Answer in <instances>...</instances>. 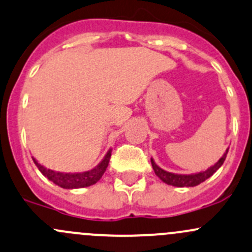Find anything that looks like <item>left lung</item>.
Segmentation results:
<instances>
[{
	"label": "left lung",
	"instance_id": "obj_1",
	"mask_svg": "<svg viewBox=\"0 0 252 252\" xmlns=\"http://www.w3.org/2000/svg\"><path fill=\"white\" fill-rule=\"evenodd\" d=\"M227 153H228V148H227L226 152L223 153V156L220 158L219 161L214 164L213 166H210V168L206 169V170L204 171H199V173L189 175L174 174L163 170V169L159 168V166L155 163L153 158H151V163H152V168L153 170H155V174L159 177L161 181L165 182L166 185H171V186L175 187H194L198 186L199 184H202V182L205 181L206 179H209V177L213 176V175L216 173L217 169L223 164L224 159H226Z\"/></svg>",
	"mask_w": 252,
	"mask_h": 252
}]
</instances>
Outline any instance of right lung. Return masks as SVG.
Here are the masks:
<instances>
[{
  "label": "right lung",
  "mask_w": 252,
  "mask_h": 252,
  "mask_svg": "<svg viewBox=\"0 0 252 252\" xmlns=\"http://www.w3.org/2000/svg\"><path fill=\"white\" fill-rule=\"evenodd\" d=\"M111 152L112 150H108L107 153L105 155V157L102 158V160L97 164L95 168H93L92 170L83 171V173H60V171H54L50 170V169L44 168L43 165L37 161L35 158H32L35 164L38 168V170L41 171L49 181L54 182L55 185H58L62 189H83V187H89L92 185L96 184L100 179L102 177V175L106 171L108 165V161L111 158Z\"/></svg>",
  "instance_id": "obj_1"
}]
</instances>
